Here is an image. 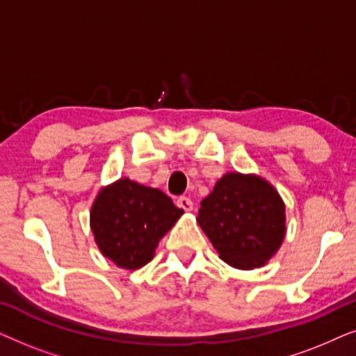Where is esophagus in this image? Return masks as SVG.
Instances as JSON below:
<instances>
[{
  "mask_svg": "<svg viewBox=\"0 0 356 356\" xmlns=\"http://www.w3.org/2000/svg\"><path fill=\"white\" fill-rule=\"evenodd\" d=\"M177 206L179 209H183V211H186V212L193 211V201L189 197H186V196H179L177 199Z\"/></svg>",
  "mask_w": 356,
  "mask_h": 356,
  "instance_id": "obj_1",
  "label": "esophagus"
}]
</instances>
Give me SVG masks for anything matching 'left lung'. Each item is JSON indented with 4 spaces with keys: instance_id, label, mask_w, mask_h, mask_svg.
<instances>
[{
    "instance_id": "left-lung-1",
    "label": "left lung",
    "mask_w": 356,
    "mask_h": 356,
    "mask_svg": "<svg viewBox=\"0 0 356 356\" xmlns=\"http://www.w3.org/2000/svg\"><path fill=\"white\" fill-rule=\"evenodd\" d=\"M197 223L223 261L251 270L279 251L285 236V204L261 177L227 173L201 202Z\"/></svg>"
}]
</instances>
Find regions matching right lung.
<instances>
[{"label":"right lung","mask_w":356,"mask_h":356,"mask_svg":"<svg viewBox=\"0 0 356 356\" xmlns=\"http://www.w3.org/2000/svg\"><path fill=\"white\" fill-rule=\"evenodd\" d=\"M183 216L160 189L121 178L100 189L90 211V228L102 254L121 269L152 261L159 241Z\"/></svg>","instance_id":"right-lung-1"}]
</instances>
